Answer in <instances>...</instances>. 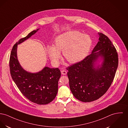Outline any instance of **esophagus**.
<instances>
[{
    "label": "esophagus",
    "instance_id": "34e87169",
    "mask_svg": "<svg viewBox=\"0 0 128 128\" xmlns=\"http://www.w3.org/2000/svg\"><path fill=\"white\" fill-rule=\"evenodd\" d=\"M67 72L65 70H61V74L63 75H66L67 74Z\"/></svg>",
    "mask_w": 128,
    "mask_h": 128
}]
</instances>
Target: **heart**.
<instances>
[{
    "mask_svg": "<svg viewBox=\"0 0 128 128\" xmlns=\"http://www.w3.org/2000/svg\"><path fill=\"white\" fill-rule=\"evenodd\" d=\"M92 41L86 34L76 30L60 34L54 40L53 46H49L47 52L52 63L58 65L63 52L64 58L70 63H75L85 58L90 49Z\"/></svg>",
    "mask_w": 128,
    "mask_h": 128,
    "instance_id": "b5f03b06",
    "label": "heart"
}]
</instances>
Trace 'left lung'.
Segmentation results:
<instances>
[{"label": "left lung", "instance_id": "8db88e82", "mask_svg": "<svg viewBox=\"0 0 128 128\" xmlns=\"http://www.w3.org/2000/svg\"><path fill=\"white\" fill-rule=\"evenodd\" d=\"M99 34V41L92 52L67 68L70 90L82 102H92L104 95L110 86L118 67V54L115 47L106 35ZM99 56L104 61L100 68L95 69L93 63Z\"/></svg>", "mask_w": 128, "mask_h": 128}]
</instances>
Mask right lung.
<instances>
[{
  "label": "right lung",
  "mask_w": 128,
  "mask_h": 128,
  "mask_svg": "<svg viewBox=\"0 0 128 128\" xmlns=\"http://www.w3.org/2000/svg\"><path fill=\"white\" fill-rule=\"evenodd\" d=\"M38 30L31 32L14 45L10 52L9 66L12 78L23 96L33 103L45 105L56 97L61 76L60 70L45 67L38 73H30L21 67L16 54L18 45L29 38Z\"/></svg>",
  "instance_id": "add662e5"
}]
</instances>
